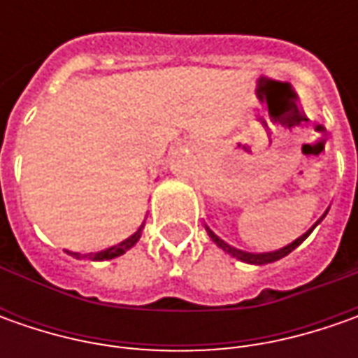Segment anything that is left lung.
Listing matches in <instances>:
<instances>
[{"label":"left lung","mask_w":358,"mask_h":358,"mask_svg":"<svg viewBox=\"0 0 358 358\" xmlns=\"http://www.w3.org/2000/svg\"><path fill=\"white\" fill-rule=\"evenodd\" d=\"M317 227V225H315ZM313 231V229H310ZM310 231H307L303 237H299L296 241H293L291 245H287V247H282V249H279V251H273V253H247V251H239V249H235V247H231V245H227L223 239H219L217 235H215L213 231H209L207 229V233H209V237L225 251V253H229L231 257H235V259H239V261H245V263H251V265H267V263H273V261H279V259H282V257H287V255L291 253V251H295L296 247L303 243V241L307 239L310 235Z\"/></svg>","instance_id":"1"}]
</instances>
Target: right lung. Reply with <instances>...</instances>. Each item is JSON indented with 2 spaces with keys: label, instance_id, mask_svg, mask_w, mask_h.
Wrapping results in <instances>:
<instances>
[{
  "label": "right lung",
  "instance_id": "right-lung-1",
  "mask_svg": "<svg viewBox=\"0 0 358 358\" xmlns=\"http://www.w3.org/2000/svg\"><path fill=\"white\" fill-rule=\"evenodd\" d=\"M141 229H137V233H133L129 239H125L123 243H119V245H115V247H109V249H105V251H99V253H91V255H85V257H90L91 261H109V259H115V257H119V255H123L125 251H129L131 247L139 241V237H141ZM69 253V251H67ZM73 255V257H81L79 253H69Z\"/></svg>",
  "mask_w": 358,
  "mask_h": 358
}]
</instances>
